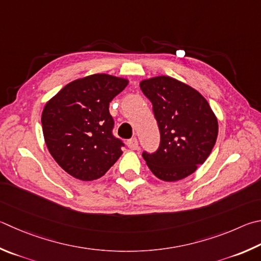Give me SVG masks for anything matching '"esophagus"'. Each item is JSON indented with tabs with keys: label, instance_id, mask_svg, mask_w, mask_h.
<instances>
[{
	"label": "esophagus",
	"instance_id": "obj_1",
	"mask_svg": "<svg viewBox=\"0 0 261 261\" xmlns=\"http://www.w3.org/2000/svg\"><path fill=\"white\" fill-rule=\"evenodd\" d=\"M126 145H127V147H129L131 150H137V149H138V147H139L138 140H137L136 138H132L130 140H127L126 141Z\"/></svg>",
	"mask_w": 261,
	"mask_h": 261
}]
</instances>
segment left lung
Returning a JSON list of instances; mask_svg holds the SVG:
<instances>
[{
    "instance_id": "left-lung-1",
    "label": "left lung",
    "mask_w": 261,
    "mask_h": 261,
    "mask_svg": "<svg viewBox=\"0 0 261 261\" xmlns=\"http://www.w3.org/2000/svg\"><path fill=\"white\" fill-rule=\"evenodd\" d=\"M139 85L153 103L161 132L156 153H143L147 167L163 181L188 177L205 162L216 144V114L197 90L167 75L143 80Z\"/></svg>"
}]
</instances>
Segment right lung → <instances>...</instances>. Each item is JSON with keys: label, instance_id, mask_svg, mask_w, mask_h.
<instances>
[{"label": "right lung", "instance_id": "1", "mask_svg": "<svg viewBox=\"0 0 261 261\" xmlns=\"http://www.w3.org/2000/svg\"><path fill=\"white\" fill-rule=\"evenodd\" d=\"M129 80L92 74L75 80L45 103L41 122L49 153L70 176L91 181L102 177L123 154L112 135L110 102Z\"/></svg>", "mask_w": 261, "mask_h": 261}]
</instances>
